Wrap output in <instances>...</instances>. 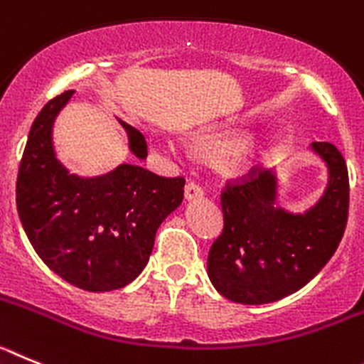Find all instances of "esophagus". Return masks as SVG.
Segmentation results:
<instances>
[{"label":"esophagus","instance_id":"34e87169","mask_svg":"<svg viewBox=\"0 0 364 364\" xmlns=\"http://www.w3.org/2000/svg\"><path fill=\"white\" fill-rule=\"evenodd\" d=\"M203 196V186L196 181L186 183L185 186V198L186 199H198Z\"/></svg>","mask_w":364,"mask_h":364}]
</instances>
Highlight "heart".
<instances>
[{"instance_id": "1", "label": "heart", "mask_w": 364, "mask_h": 364, "mask_svg": "<svg viewBox=\"0 0 364 364\" xmlns=\"http://www.w3.org/2000/svg\"><path fill=\"white\" fill-rule=\"evenodd\" d=\"M205 143H210V145H218V139H214V137H208V139H205ZM243 159V149L237 150V156H235V161H241Z\"/></svg>"}]
</instances>
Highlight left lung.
Here are the masks:
<instances>
[{
  "mask_svg": "<svg viewBox=\"0 0 364 364\" xmlns=\"http://www.w3.org/2000/svg\"><path fill=\"white\" fill-rule=\"evenodd\" d=\"M328 165L325 196L306 214L276 206V178L263 168L227 179L221 190L223 232L208 252V277L234 303L283 299L319 274L337 250L348 221L345 158L332 143H312Z\"/></svg>",
  "mask_w": 364,
  "mask_h": 364,
  "instance_id": "left-lung-1",
  "label": "left lung"
}]
</instances>
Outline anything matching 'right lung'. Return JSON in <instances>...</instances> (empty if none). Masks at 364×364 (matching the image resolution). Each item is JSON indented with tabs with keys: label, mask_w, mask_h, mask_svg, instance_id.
I'll list each match as a JSON object with an SVG mask.
<instances>
[{
	"label": "right lung",
	"mask_w": 364,
	"mask_h": 364,
	"mask_svg": "<svg viewBox=\"0 0 364 364\" xmlns=\"http://www.w3.org/2000/svg\"><path fill=\"white\" fill-rule=\"evenodd\" d=\"M72 94L52 97L36 116L19 163L16 205L28 241L52 272L88 292H109L149 263L159 225L181 205L185 178H163L137 165L100 178L68 174L54 156L52 123ZM119 123L130 150L146 158L143 134Z\"/></svg>",
	"instance_id": "add662e5"
}]
</instances>
